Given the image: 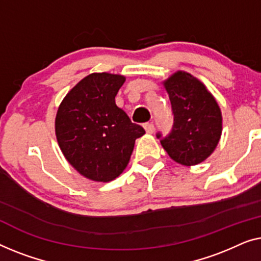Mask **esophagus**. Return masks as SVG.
Segmentation results:
<instances>
[{
  "instance_id": "obj_1",
  "label": "esophagus",
  "mask_w": 261,
  "mask_h": 261,
  "mask_svg": "<svg viewBox=\"0 0 261 261\" xmlns=\"http://www.w3.org/2000/svg\"><path fill=\"white\" fill-rule=\"evenodd\" d=\"M144 129L148 134H152L153 130H155V126H153L152 123H145L144 124Z\"/></svg>"
}]
</instances>
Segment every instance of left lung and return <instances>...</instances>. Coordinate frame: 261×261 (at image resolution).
Returning <instances> with one entry per match:
<instances>
[{
  "label": "left lung",
  "mask_w": 261,
  "mask_h": 261,
  "mask_svg": "<svg viewBox=\"0 0 261 261\" xmlns=\"http://www.w3.org/2000/svg\"><path fill=\"white\" fill-rule=\"evenodd\" d=\"M171 104V131L157 132L161 144L175 162L195 166L218 145L222 129L221 111L202 83L186 72H176L164 83Z\"/></svg>",
  "instance_id": "left-lung-1"
}]
</instances>
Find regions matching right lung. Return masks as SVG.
<instances>
[{
  "instance_id": "add662e5",
  "label": "right lung",
  "mask_w": 261,
  "mask_h": 261,
  "mask_svg": "<svg viewBox=\"0 0 261 261\" xmlns=\"http://www.w3.org/2000/svg\"><path fill=\"white\" fill-rule=\"evenodd\" d=\"M123 75L92 73L62 100L56 118L58 143L66 160L85 177L109 182L129 163L135 141L145 134L116 104Z\"/></svg>"
}]
</instances>
